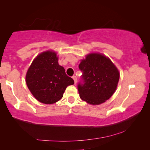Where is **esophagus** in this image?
Here are the masks:
<instances>
[{"label": "esophagus", "mask_w": 150, "mask_h": 150, "mask_svg": "<svg viewBox=\"0 0 150 150\" xmlns=\"http://www.w3.org/2000/svg\"><path fill=\"white\" fill-rule=\"evenodd\" d=\"M73 79V80H74V82H75V84H76V83H77V77H76L75 75H73V77H72Z\"/></svg>", "instance_id": "obj_1"}]
</instances>
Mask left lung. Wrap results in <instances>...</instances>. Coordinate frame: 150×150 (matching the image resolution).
Masks as SVG:
<instances>
[{"label":"left lung","mask_w":150,"mask_h":150,"mask_svg":"<svg viewBox=\"0 0 150 150\" xmlns=\"http://www.w3.org/2000/svg\"><path fill=\"white\" fill-rule=\"evenodd\" d=\"M83 72L78 84L80 98L96 105L110 98L117 87L120 73L109 58L93 53L86 56L79 65Z\"/></svg>","instance_id":"8db88e82"}]
</instances>
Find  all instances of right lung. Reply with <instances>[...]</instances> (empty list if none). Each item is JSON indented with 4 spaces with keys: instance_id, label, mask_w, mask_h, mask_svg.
Instances as JSON below:
<instances>
[{
    "instance_id": "right-lung-1",
    "label": "right lung",
    "mask_w": 150,
    "mask_h": 150,
    "mask_svg": "<svg viewBox=\"0 0 150 150\" xmlns=\"http://www.w3.org/2000/svg\"><path fill=\"white\" fill-rule=\"evenodd\" d=\"M26 82L33 96L46 105L59 100L67 86L74 84L73 79L58 63L56 53L52 51L35 58L27 71Z\"/></svg>"
}]
</instances>
